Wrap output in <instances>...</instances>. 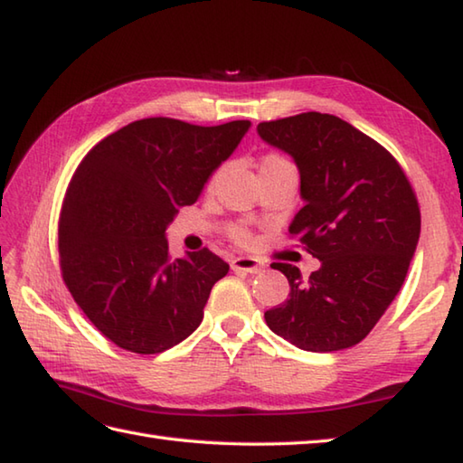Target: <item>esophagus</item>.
<instances>
[{
	"label": "esophagus",
	"mask_w": 463,
	"mask_h": 463,
	"mask_svg": "<svg viewBox=\"0 0 463 463\" xmlns=\"http://www.w3.org/2000/svg\"><path fill=\"white\" fill-rule=\"evenodd\" d=\"M232 269L235 272H248V274H258L264 269V264L260 260L250 258V256H240L232 260Z\"/></svg>",
	"instance_id": "1"
}]
</instances>
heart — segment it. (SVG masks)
Masks as SVG:
<instances>
[{
    "mask_svg": "<svg viewBox=\"0 0 463 463\" xmlns=\"http://www.w3.org/2000/svg\"><path fill=\"white\" fill-rule=\"evenodd\" d=\"M278 173H292V175H296L294 163L280 153H266L260 159V177L278 175ZM230 238L241 243V246H250V243H254V235H251L250 230L241 228V225H232Z\"/></svg>",
    "mask_w": 463,
    "mask_h": 463,
    "instance_id": "heart-1",
    "label": "heart"
}]
</instances>
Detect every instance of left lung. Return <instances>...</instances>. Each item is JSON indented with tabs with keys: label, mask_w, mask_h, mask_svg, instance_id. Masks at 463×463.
I'll return each mask as SVG.
<instances>
[{
	"label": "left lung",
	"mask_w": 463,
	"mask_h": 463,
	"mask_svg": "<svg viewBox=\"0 0 463 463\" xmlns=\"http://www.w3.org/2000/svg\"><path fill=\"white\" fill-rule=\"evenodd\" d=\"M258 135L298 167L304 207L288 232L320 260L308 278L272 264L290 294L264 314L268 326L302 351L354 346L395 300L420 241L411 183L385 146L335 115L269 120Z\"/></svg>",
	"instance_id": "1"
}]
</instances>
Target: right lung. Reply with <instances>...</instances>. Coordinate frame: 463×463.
Segmentation results:
<instances>
[{"mask_svg":"<svg viewBox=\"0 0 463 463\" xmlns=\"http://www.w3.org/2000/svg\"><path fill=\"white\" fill-rule=\"evenodd\" d=\"M248 128L250 120L143 118L102 138L78 165L58 222L60 269L110 343L156 354L202 325L209 292L230 266L207 248L173 260L165 232Z\"/></svg>","mask_w":463,"mask_h":463,"instance_id":"add662e5","label":"right lung"}]
</instances>
